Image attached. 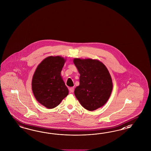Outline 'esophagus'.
Instances as JSON below:
<instances>
[{
	"label": "esophagus",
	"mask_w": 151,
	"mask_h": 151,
	"mask_svg": "<svg viewBox=\"0 0 151 151\" xmlns=\"http://www.w3.org/2000/svg\"><path fill=\"white\" fill-rule=\"evenodd\" d=\"M70 92L73 93V91H74V88L73 87H70Z\"/></svg>",
	"instance_id": "34e87169"
}]
</instances>
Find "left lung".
<instances>
[{"label": "left lung", "instance_id": "8db88e82", "mask_svg": "<svg viewBox=\"0 0 151 151\" xmlns=\"http://www.w3.org/2000/svg\"><path fill=\"white\" fill-rule=\"evenodd\" d=\"M73 63L80 76V85L74 93L83 107L94 111L103 106L109 99L113 84L109 70L97 60L75 58Z\"/></svg>", "mask_w": 151, "mask_h": 151}]
</instances>
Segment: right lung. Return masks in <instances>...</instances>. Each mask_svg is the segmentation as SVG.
I'll use <instances>...</instances> for the list:
<instances>
[{"mask_svg": "<svg viewBox=\"0 0 151 151\" xmlns=\"http://www.w3.org/2000/svg\"><path fill=\"white\" fill-rule=\"evenodd\" d=\"M65 61L59 56H49L41 61L34 73L32 92L36 100L47 109L55 108L69 94L61 76Z\"/></svg>", "mask_w": 151, "mask_h": 151, "instance_id": "right-lung-1", "label": "right lung"}]
</instances>
